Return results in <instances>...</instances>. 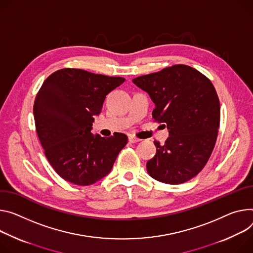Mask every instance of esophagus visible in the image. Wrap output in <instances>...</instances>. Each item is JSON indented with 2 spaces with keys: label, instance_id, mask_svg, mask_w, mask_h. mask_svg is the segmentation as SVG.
Segmentation results:
<instances>
[{
  "label": "esophagus",
  "instance_id": "1",
  "mask_svg": "<svg viewBox=\"0 0 253 253\" xmlns=\"http://www.w3.org/2000/svg\"><path fill=\"white\" fill-rule=\"evenodd\" d=\"M128 140H129V142H131V143H136V142H139V141H140V139L136 138V137H134V136H132V135L128 137Z\"/></svg>",
  "mask_w": 253,
  "mask_h": 253
}]
</instances>
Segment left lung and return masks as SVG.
Here are the masks:
<instances>
[{
    "label": "left lung",
    "instance_id": "8db88e82",
    "mask_svg": "<svg viewBox=\"0 0 253 253\" xmlns=\"http://www.w3.org/2000/svg\"><path fill=\"white\" fill-rule=\"evenodd\" d=\"M155 105L152 117L167 125L164 145L146 169L151 177L178 185L196 176L214 149L220 124V102L211 81L195 68L176 64L132 81Z\"/></svg>",
    "mask_w": 253,
    "mask_h": 253
}]
</instances>
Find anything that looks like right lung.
<instances>
[{
  "instance_id": "right-lung-1",
  "label": "right lung",
  "mask_w": 253,
  "mask_h": 253,
  "mask_svg": "<svg viewBox=\"0 0 253 253\" xmlns=\"http://www.w3.org/2000/svg\"><path fill=\"white\" fill-rule=\"evenodd\" d=\"M124 78L63 68L44 81L36 95L33 113L36 132L53 169L78 186L93 185L112 169L127 136L93 134L94 117L106 96Z\"/></svg>"
}]
</instances>
